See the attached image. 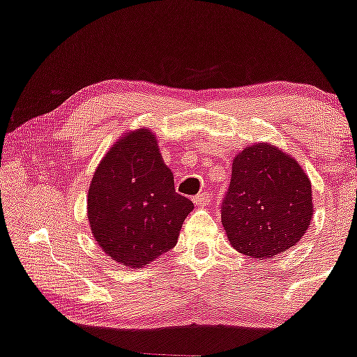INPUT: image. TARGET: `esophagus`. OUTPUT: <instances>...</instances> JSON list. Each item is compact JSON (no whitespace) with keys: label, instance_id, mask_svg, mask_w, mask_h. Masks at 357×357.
I'll return each mask as SVG.
<instances>
[{"label":"esophagus","instance_id":"1","mask_svg":"<svg viewBox=\"0 0 357 357\" xmlns=\"http://www.w3.org/2000/svg\"><path fill=\"white\" fill-rule=\"evenodd\" d=\"M192 201H195V204L197 206V208H204V206L209 204V195H206V192H201V195H197L192 197Z\"/></svg>","mask_w":357,"mask_h":357}]
</instances>
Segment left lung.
Listing matches in <instances>:
<instances>
[{"label":"left lung","mask_w":357,"mask_h":357,"mask_svg":"<svg viewBox=\"0 0 357 357\" xmlns=\"http://www.w3.org/2000/svg\"><path fill=\"white\" fill-rule=\"evenodd\" d=\"M312 190L299 162L269 143L246 146L233 160L221 222L231 246L251 257H276L311 225Z\"/></svg>","instance_id":"left-lung-1"}]
</instances>
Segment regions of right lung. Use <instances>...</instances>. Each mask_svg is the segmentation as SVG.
Segmentation results:
<instances>
[{
	"label": "right lung",
	"mask_w": 357,
	"mask_h": 357,
	"mask_svg": "<svg viewBox=\"0 0 357 357\" xmlns=\"http://www.w3.org/2000/svg\"><path fill=\"white\" fill-rule=\"evenodd\" d=\"M192 208V201L174 191L173 173L146 128L116 141L88 190L94 241L116 263L135 269L174 248Z\"/></svg>",
	"instance_id": "add662e5"
}]
</instances>
